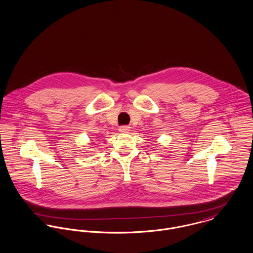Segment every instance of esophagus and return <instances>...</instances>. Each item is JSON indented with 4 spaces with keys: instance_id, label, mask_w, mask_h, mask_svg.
<instances>
[{
    "instance_id": "1",
    "label": "esophagus",
    "mask_w": 253,
    "mask_h": 253,
    "mask_svg": "<svg viewBox=\"0 0 253 253\" xmlns=\"http://www.w3.org/2000/svg\"><path fill=\"white\" fill-rule=\"evenodd\" d=\"M129 130H130V127H129V126H121V127L119 128V131L122 132V133H127Z\"/></svg>"
}]
</instances>
